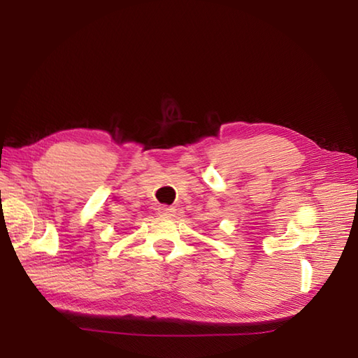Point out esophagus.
Listing matches in <instances>:
<instances>
[{"instance_id": "obj_1", "label": "esophagus", "mask_w": 358, "mask_h": 358, "mask_svg": "<svg viewBox=\"0 0 358 358\" xmlns=\"http://www.w3.org/2000/svg\"><path fill=\"white\" fill-rule=\"evenodd\" d=\"M157 212H158L159 217H172L175 209L171 208V206H166V204H164V206H159V208L157 209Z\"/></svg>"}]
</instances>
